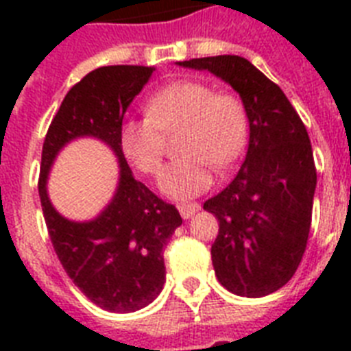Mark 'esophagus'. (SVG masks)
<instances>
[{
	"label": "esophagus",
	"mask_w": 351,
	"mask_h": 351,
	"mask_svg": "<svg viewBox=\"0 0 351 351\" xmlns=\"http://www.w3.org/2000/svg\"><path fill=\"white\" fill-rule=\"evenodd\" d=\"M178 211H180V215H182V219H191L193 215L195 213H198V211H200V204H197V202H189V204H180V206H178Z\"/></svg>",
	"instance_id": "obj_1"
}]
</instances>
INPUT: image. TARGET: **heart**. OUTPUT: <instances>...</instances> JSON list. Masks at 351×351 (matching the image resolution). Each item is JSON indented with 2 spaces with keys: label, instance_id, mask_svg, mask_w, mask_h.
<instances>
[{
  "label": "heart",
  "instance_id": "1",
  "mask_svg": "<svg viewBox=\"0 0 351 351\" xmlns=\"http://www.w3.org/2000/svg\"><path fill=\"white\" fill-rule=\"evenodd\" d=\"M147 117L120 125V147L143 175H156L165 153V134L182 129L178 153L184 158L160 175V191L187 200L208 191L213 165L233 164L244 151L250 118L244 101L233 93H217L202 80H178L156 90L145 104Z\"/></svg>",
  "mask_w": 351,
  "mask_h": 351
}]
</instances>
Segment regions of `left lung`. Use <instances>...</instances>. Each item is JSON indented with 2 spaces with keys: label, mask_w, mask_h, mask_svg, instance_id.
<instances>
[{
  "label": "left lung",
  "mask_w": 351,
  "mask_h": 351,
  "mask_svg": "<svg viewBox=\"0 0 351 351\" xmlns=\"http://www.w3.org/2000/svg\"><path fill=\"white\" fill-rule=\"evenodd\" d=\"M244 101L250 143L244 164L204 209L219 219L211 261L219 282L240 297H264L293 277L304 255L317 186L310 136L277 84L245 58H195Z\"/></svg>",
  "instance_id": "8db88e82"
}]
</instances>
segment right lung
I'll return each mask as SVG.
<instances>
[{
  "mask_svg": "<svg viewBox=\"0 0 351 351\" xmlns=\"http://www.w3.org/2000/svg\"><path fill=\"white\" fill-rule=\"evenodd\" d=\"M153 71L140 65L95 69L63 98L41 151L38 191L54 251L82 293L101 310L114 313L142 310L158 297L165 282L164 247L182 224L175 206L165 204L132 176L118 138L127 107ZM78 137L106 143L121 167L112 202L84 223L58 214L46 193L53 160Z\"/></svg>",
  "mask_w": 351,
  "mask_h": 351,
  "instance_id": "obj_1",
  "label": "right lung"
}]
</instances>
